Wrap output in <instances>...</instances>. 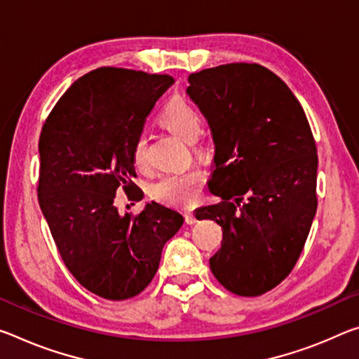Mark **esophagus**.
Wrapping results in <instances>:
<instances>
[{
  "mask_svg": "<svg viewBox=\"0 0 359 359\" xmlns=\"http://www.w3.org/2000/svg\"><path fill=\"white\" fill-rule=\"evenodd\" d=\"M184 217H185V222L189 225H191V224H195L196 222V217H195V214L191 212V210H185V214H184Z\"/></svg>",
  "mask_w": 359,
  "mask_h": 359,
  "instance_id": "34e87169",
  "label": "esophagus"
}]
</instances>
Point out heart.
Returning a JSON list of instances; mask_svg holds the SVG:
<instances>
[{"mask_svg": "<svg viewBox=\"0 0 359 359\" xmlns=\"http://www.w3.org/2000/svg\"><path fill=\"white\" fill-rule=\"evenodd\" d=\"M159 123L187 142L196 140L203 130V116L200 111L184 99L169 100L159 111ZM133 161L139 170H145L150 166L147 137L144 134L137 135L134 140ZM203 179L204 174L200 168H187L159 175L150 185L149 191L151 198L169 206H190L198 198Z\"/></svg>", "mask_w": 359, "mask_h": 359, "instance_id": "b5f03b06", "label": "heart"}]
</instances>
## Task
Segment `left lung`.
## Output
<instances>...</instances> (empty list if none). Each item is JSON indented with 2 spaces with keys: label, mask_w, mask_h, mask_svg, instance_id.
Here are the masks:
<instances>
[{
  "label": "left lung",
  "mask_w": 359,
  "mask_h": 359,
  "mask_svg": "<svg viewBox=\"0 0 359 359\" xmlns=\"http://www.w3.org/2000/svg\"><path fill=\"white\" fill-rule=\"evenodd\" d=\"M187 94L212 130L217 204L196 219L222 226L209 259L226 291L257 297L297 264L316 214L318 155L309 119L292 90L259 64H226L189 76Z\"/></svg>",
  "instance_id": "obj_1"
}]
</instances>
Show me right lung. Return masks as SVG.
Returning a JSON list of instances; mask_svg holds the SVG:
<instances>
[{
  "instance_id": "obj_1",
  "label": "right lung",
  "mask_w": 359,
  "mask_h": 359,
  "mask_svg": "<svg viewBox=\"0 0 359 359\" xmlns=\"http://www.w3.org/2000/svg\"><path fill=\"white\" fill-rule=\"evenodd\" d=\"M170 84L169 75L102 67L57 100L39 135L38 201L65 266L99 297L126 300L149 286L163 246L184 224L155 201L119 215L118 190L144 193L133 145Z\"/></svg>"
}]
</instances>
